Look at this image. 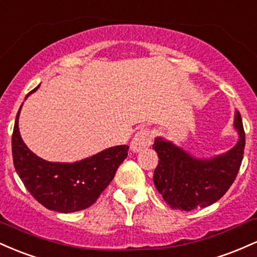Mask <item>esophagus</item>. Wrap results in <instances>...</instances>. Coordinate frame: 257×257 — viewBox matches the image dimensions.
Wrapping results in <instances>:
<instances>
[{"label":"esophagus","mask_w":257,"mask_h":257,"mask_svg":"<svg viewBox=\"0 0 257 257\" xmlns=\"http://www.w3.org/2000/svg\"><path fill=\"white\" fill-rule=\"evenodd\" d=\"M152 144V135L149 129H140L131 143V149L133 152H139L145 147H149Z\"/></svg>","instance_id":"obj_1"}]
</instances>
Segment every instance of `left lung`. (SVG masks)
Returning a JSON list of instances; mask_svg holds the SVG:
<instances>
[{"label":"left lung","instance_id":"1","mask_svg":"<svg viewBox=\"0 0 257 257\" xmlns=\"http://www.w3.org/2000/svg\"><path fill=\"white\" fill-rule=\"evenodd\" d=\"M234 128L239 134L237 145L210 159L192 157L172 141L156 138L153 150L159 161L153 182L170 208L182 211L204 208L228 191L239 172L245 146V133L238 111L234 114Z\"/></svg>","mask_w":257,"mask_h":257}]
</instances>
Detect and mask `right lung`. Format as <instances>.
Masks as SVG:
<instances>
[{
  "instance_id": "1",
  "label": "right lung",
  "mask_w": 257,
  "mask_h": 257,
  "mask_svg": "<svg viewBox=\"0 0 257 257\" xmlns=\"http://www.w3.org/2000/svg\"><path fill=\"white\" fill-rule=\"evenodd\" d=\"M22 106L12 135V153L14 168L26 190L49 210L73 213L89 208L114 178L116 170L128 156L129 146L110 147L73 163L47 162L31 152L20 137L18 120Z\"/></svg>"
}]
</instances>
